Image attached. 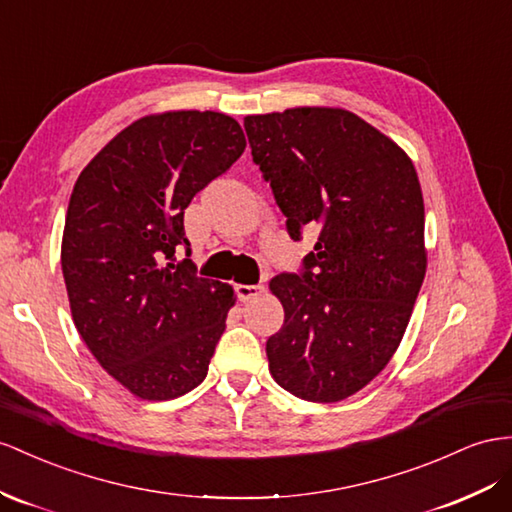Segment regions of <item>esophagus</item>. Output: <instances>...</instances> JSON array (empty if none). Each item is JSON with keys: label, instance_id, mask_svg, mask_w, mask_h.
I'll return each mask as SVG.
<instances>
[{"label": "esophagus", "instance_id": "esophagus-1", "mask_svg": "<svg viewBox=\"0 0 512 512\" xmlns=\"http://www.w3.org/2000/svg\"><path fill=\"white\" fill-rule=\"evenodd\" d=\"M261 292H264V285H238L235 287V294H238L242 303H248V300L257 298Z\"/></svg>", "mask_w": 512, "mask_h": 512}]
</instances>
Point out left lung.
<instances>
[{"label": "left lung", "instance_id": "8db88e82", "mask_svg": "<svg viewBox=\"0 0 512 512\" xmlns=\"http://www.w3.org/2000/svg\"><path fill=\"white\" fill-rule=\"evenodd\" d=\"M244 129L290 238L318 231L303 270L270 281L285 311L266 342L270 374L296 398L339 402L385 370L424 281L415 166L342 108L255 114Z\"/></svg>", "mask_w": 512, "mask_h": 512}]
</instances>
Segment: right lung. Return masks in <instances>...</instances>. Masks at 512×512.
Wrapping results in <instances>:
<instances>
[{
  "label": "right lung",
  "mask_w": 512,
  "mask_h": 512,
  "mask_svg": "<svg viewBox=\"0 0 512 512\" xmlns=\"http://www.w3.org/2000/svg\"><path fill=\"white\" fill-rule=\"evenodd\" d=\"M220 112L151 114L116 134L75 181L62 274L77 333L112 378L142 400H170L207 376L231 285L196 277L177 248L183 212L244 153Z\"/></svg>",
  "instance_id": "right-lung-1"
}]
</instances>
